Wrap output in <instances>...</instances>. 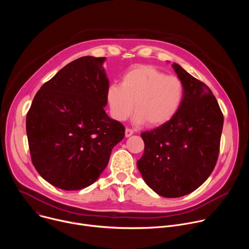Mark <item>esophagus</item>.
<instances>
[{
	"mask_svg": "<svg viewBox=\"0 0 249 249\" xmlns=\"http://www.w3.org/2000/svg\"><path fill=\"white\" fill-rule=\"evenodd\" d=\"M133 133H134V132H133L132 129H129V128H126V129H125V137H126V138L132 136Z\"/></svg>",
	"mask_w": 249,
	"mask_h": 249,
	"instance_id": "34e87169",
	"label": "esophagus"
}]
</instances>
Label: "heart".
I'll return each instance as SVG.
<instances>
[{"label":"heart","instance_id":"heart-1","mask_svg":"<svg viewBox=\"0 0 249 249\" xmlns=\"http://www.w3.org/2000/svg\"><path fill=\"white\" fill-rule=\"evenodd\" d=\"M184 95L182 82L167 76L160 70L141 65L123 76L121 85L111 84L106 90V100L111 116L126 120L134 110L135 121L149 126H160L179 110Z\"/></svg>","mask_w":249,"mask_h":249}]
</instances>
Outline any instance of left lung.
Here are the masks:
<instances>
[{
	"label": "left lung",
	"mask_w": 249,
	"mask_h": 249,
	"mask_svg": "<svg viewBox=\"0 0 249 249\" xmlns=\"http://www.w3.org/2000/svg\"><path fill=\"white\" fill-rule=\"evenodd\" d=\"M172 67L184 88L181 106L169 121L141 134L145 150L137 161L147 185L166 198L187 195L207 180L217 163L224 125L212 90L178 64Z\"/></svg>",
	"instance_id": "left-lung-1"
}]
</instances>
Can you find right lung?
I'll return each mask as SVG.
<instances>
[{
	"label": "right lung",
	"mask_w": 249,
	"mask_h": 249,
	"mask_svg": "<svg viewBox=\"0 0 249 249\" xmlns=\"http://www.w3.org/2000/svg\"><path fill=\"white\" fill-rule=\"evenodd\" d=\"M105 57H81L66 65L35 94L26 115L32 163L43 178L63 190L96 181L124 126L105 113L109 82Z\"/></svg>",
	"instance_id": "obj_1"
}]
</instances>
